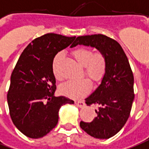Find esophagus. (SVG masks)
I'll return each mask as SVG.
<instances>
[{
    "mask_svg": "<svg viewBox=\"0 0 149 149\" xmlns=\"http://www.w3.org/2000/svg\"><path fill=\"white\" fill-rule=\"evenodd\" d=\"M75 104L79 107H83L85 106V103L83 101H77V102H75Z\"/></svg>",
    "mask_w": 149,
    "mask_h": 149,
    "instance_id": "34e87169",
    "label": "esophagus"
}]
</instances>
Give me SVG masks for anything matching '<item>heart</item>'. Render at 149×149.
I'll return each instance as SVG.
<instances>
[{
  "label": "heart",
  "instance_id": "1",
  "mask_svg": "<svg viewBox=\"0 0 149 149\" xmlns=\"http://www.w3.org/2000/svg\"><path fill=\"white\" fill-rule=\"evenodd\" d=\"M72 55L80 65L84 67V73L94 83L99 82L103 78L107 70V61L101 52L93 53L92 50L85 47L77 48ZM63 58V53L58 52L53 59L52 68L55 77L60 80L59 68ZM91 89V83L88 79H81L76 81H68L60 87L61 93L71 98H80L86 95Z\"/></svg>",
  "mask_w": 149,
  "mask_h": 149
}]
</instances>
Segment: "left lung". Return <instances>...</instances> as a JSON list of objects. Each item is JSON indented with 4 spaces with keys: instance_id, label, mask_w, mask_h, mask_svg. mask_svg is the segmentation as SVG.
Instances as JSON below:
<instances>
[{
    "instance_id": "8db88e82",
    "label": "left lung",
    "mask_w": 149,
    "mask_h": 149,
    "mask_svg": "<svg viewBox=\"0 0 149 149\" xmlns=\"http://www.w3.org/2000/svg\"><path fill=\"white\" fill-rule=\"evenodd\" d=\"M95 47L107 61V70L101 84L88 97V106L96 104L97 116L91 123L81 121L80 127L97 139H109L125 125L131 113L134 94V77L127 57L120 44L103 35L79 36L72 47Z\"/></svg>"
}]
</instances>
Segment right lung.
I'll return each instance as SVG.
<instances>
[{
    "label": "right lung",
    "mask_w": 149,
    "mask_h": 149,
    "mask_svg": "<svg viewBox=\"0 0 149 149\" xmlns=\"http://www.w3.org/2000/svg\"><path fill=\"white\" fill-rule=\"evenodd\" d=\"M75 38L46 34L34 39L17 62L7 101L13 124L27 137L46 136L57 125L60 107L74 103L66 97L54 96L56 86L52 64L55 56Z\"/></svg>",
    "instance_id": "add662e5"
}]
</instances>
